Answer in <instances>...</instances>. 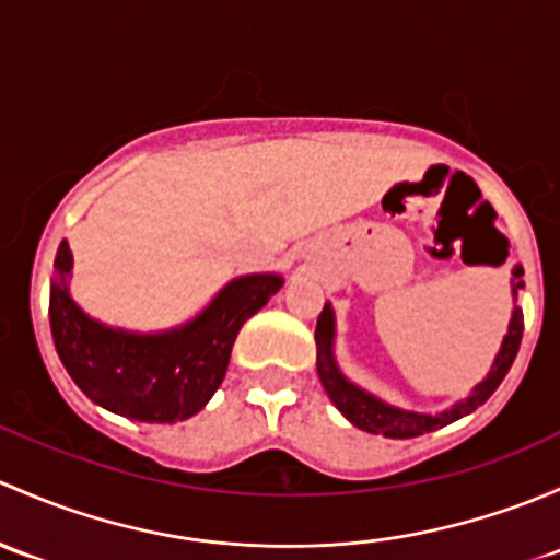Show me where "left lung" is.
Wrapping results in <instances>:
<instances>
[{
	"instance_id": "left-lung-1",
	"label": "left lung",
	"mask_w": 560,
	"mask_h": 560,
	"mask_svg": "<svg viewBox=\"0 0 560 560\" xmlns=\"http://www.w3.org/2000/svg\"><path fill=\"white\" fill-rule=\"evenodd\" d=\"M517 278L515 285H512V293H517V288L523 285L521 275L523 269L515 267L512 272ZM331 339H334V313L331 307H323V313L318 315V326H315V342H318V377L326 388L328 399L337 405L339 412L350 420L353 425L359 429L369 431V434H383L390 436V440H409V436H420V434H429V431L442 429V425L453 423V420L464 418L469 415L471 409H477L482 401L491 399V394L501 385V380L506 377L510 372L512 361H515L517 348H521V339H523V313L515 310L510 320V331H506L504 342H501L499 355H495L491 374L471 390L469 399L458 401L453 409L440 415H418V412H405V409H396L390 405H383L380 399L369 396L366 390L355 388L353 383L339 374L337 364H334V355H331Z\"/></svg>"
}]
</instances>
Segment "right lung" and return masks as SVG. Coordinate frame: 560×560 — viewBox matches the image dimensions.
<instances>
[{
    "label": "right lung",
    "mask_w": 560,
    "mask_h": 560,
    "mask_svg": "<svg viewBox=\"0 0 560 560\" xmlns=\"http://www.w3.org/2000/svg\"><path fill=\"white\" fill-rule=\"evenodd\" d=\"M50 285V331L69 377L96 405L145 423L199 412L226 377L242 323L278 293V275L232 280L201 315L164 334H126L91 320L67 293L72 253L61 242Z\"/></svg>",
    "instance_id": "obj_1"
}]
</instances>
